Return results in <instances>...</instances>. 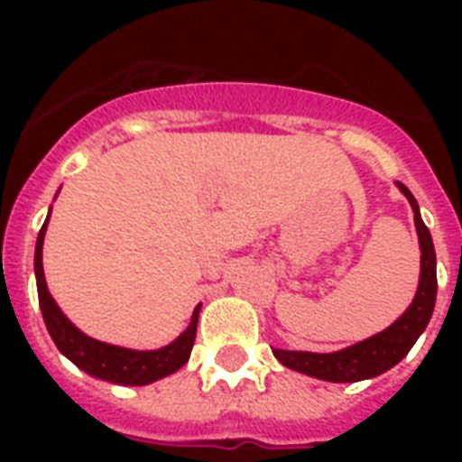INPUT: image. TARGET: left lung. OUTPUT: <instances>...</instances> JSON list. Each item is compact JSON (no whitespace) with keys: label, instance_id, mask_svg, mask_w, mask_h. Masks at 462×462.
I'll list each match as a JSON object with an SVG mask.
<instances>
[{"label":"left lung","instance_id":"8db88e82","mask_svg":"<svg viewBox=\"0 0 462 462\" xmlns=\"http://www.w3.org/2000/svg\"><path fill=\"white\" fill-rule=\"evenodd\" d=\"M402 196L408 199L415 213L417 239H420V285H417L415 300L401 319H395L386 330L376 336L359 340V343L345 347L337 352H302V350H273L275 359L282 366L292 372L307 374L314 379L330 381V383H352V381L374 379L379 374L388 372L395 366L410 347L422 336L437 304V254H434V242L431 235L420 216L415 196L401 181H395Z\"/></svg>","mask_w":462,"mask_h":462}]
</instances>
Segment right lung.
<instances>
[{
    "mask_svg": "<svg viewBox=\"0 0 462 462\" xmlns=\"http://www.w3.org/2000/svg\"><path fill=\"white\" fill-rule=\"evenodd\" d=\"M47 223H50V216H47L45 225L40 227L38 242H35V282H38L40 311H42V319H45V326L57 350L90 376L110 381V383H122V386H146L158 379H165L187 365L191 347H194L201 304H196L187 330L160 350H129V347H119V345L100 343L69 321L67 314L57 307L54 297L50 295L45 271H42V242H45Z\"/></svg>",
    "mask_w": 462,
    "mask_h": 462,
    "instance_id": "right-lung-1",
    "label": "right lung"
}]
</instances>
